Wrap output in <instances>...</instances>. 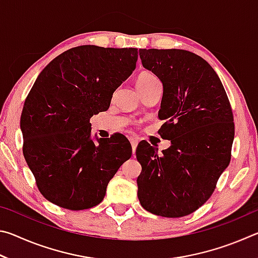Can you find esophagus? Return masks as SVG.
<instances>
[{"label": "esophagus", "mask_w": 258, "mask_h": 258, "mask_svg": "<svg viewBox=\"0 0 258 258\" xmlns=\"http://www.w3.org/2000/svg\"><path fill=\"white\" fill-rule=\"evenodd\" d=\"M130 141H131V145H132V150H133V154H134L135 150H137V147H138V141L134 138H131Z\"/></svg>", "instance_id": "obj_1"}]
</instances>
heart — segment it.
<instances>
[{"label":"heart","mask_w":258,"mask_h":258,"mask_svg":"<svg viewBox=\"0 0 258 258\" xmlns=\"http://www.w3.org/2000/svg\"><path fill=\"white\" fill-rule=\"evenodd\" d=\"M157 83H159L158 78L149 72L139 74L138 77L135 78V85H137V89L140 93H143L145 91L149 90L152 85L157 84Z\"/></svg>","instance_id":"heart-1"}]
</instances>
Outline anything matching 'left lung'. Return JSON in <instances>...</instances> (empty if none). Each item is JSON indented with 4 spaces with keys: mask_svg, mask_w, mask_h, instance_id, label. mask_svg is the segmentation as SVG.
I'll list each match as a JSON object with an SVG mask.
<instances>
[{
    "mask_svg": "<svg viewBox=\"0 0 258 258\" xmlns=\"http://www.w3.org/2000/svg\"><path fill=\"white\" fill-rule=\"evenodd\" d=\"M143 67L163 83L158 133L172 146L140 143L141 206L155 215L182 217L207 202L228 167L234 139L233 113L220 77L206 60L185 50L140 49Z\"/></svg>",
    "mask_w": 258,
    "mask_h": 258,
    "instance_id": "1",
    "label": "left lung"
}]
</instances>
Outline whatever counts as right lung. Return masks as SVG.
Returning <instances> with one entry per match:
<instances>
[{
  "label": "right lung",
  "instance_id": "1",
  "mask_svg": "<svg viewBox=\"0 0 258 258\" xmlns=\"http://www.w3.org/2000/svg\"><path fill=\"white\" fill-rule=\"evenodd\" d=\"M138 49L81 45L43 69L21 113L23 152L43 197L81 211L102 202L109 181L132 156L121 134L91 139L90 118L107 110L133 73Z\"/></svg>",
  "mask_w": 258,
  "mask_h": 258
}]
</instances>
